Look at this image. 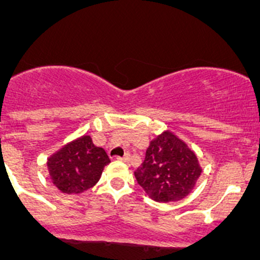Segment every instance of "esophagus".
<instances>
[{
	"mask_svg": "<svg viewBox=\"0 0 260 260\" xmlns=\"http://www.w3.org/2000/svg\"><path fill=\"white\" fill-rule=\"evenodd\" d=\"M119 160L124 161V163H130V154H125L122 158H119Z\"/></svg>",
	"mask_w": 260,
	"mask_h": 260,
	"instance_id": "34e87169",
	"label": "esophagus"
}]
</instances>
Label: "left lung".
I'll use <instances>...</instances> for the list:
<instances>
[{
	"instance_id": "obj_1",
	"label": "left lung",
	"mask_w": 260,
	"mask_h": 260,
	"mask_svg": "<svg viewBox=\"0 0 260 260\" xmlns=\"http://www.w3.org/2000/svg\"><path fill=\"white\" fill-rule=\"evenodd\" d=\"M201 172L196 153L176 134L166 130L150 141L135 177L151 200L172 202L191 193Z\"/></svg>"
}]
</instances>
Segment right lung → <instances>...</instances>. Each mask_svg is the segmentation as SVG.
<instances>
[{
	"label": "right lung",
	"instance_id": "obj_1",
	"mask_svg": "<svg viewBox=\"0 0 260 260\" xmlns=\"http://www.w3.org/2000/svg\"><path fill=\"white\" fill-rule=\"evenodd\" d=\"M105 149L96 146L89 135H82L48 158L49 176L54 186L67 194H78L92 188L110 163Z\"/></svg>",
	"mask_w": 260,
	"mask_h": 260
}]
</instances>
